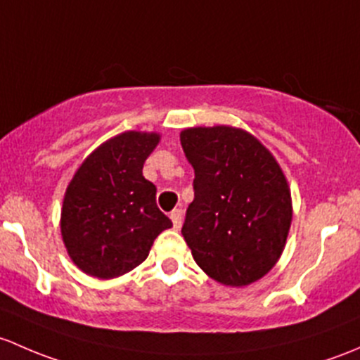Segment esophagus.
I'll list each match as a JSON object with an SVG mask.
<instances>
[{
  "instance_id": "obj_1",
  "label": "esophagus",
  "mask_w": 360,
  "mask_h": 360,
  "mask_svg": "<svg viewBox=\"0 0 360 360\" xmlns=\"http://www.w3.org/2000/svg\"><path fill=\"white\" fill-rule=\"evenodd\" d=\"M169 218H172L173 221V227L179 231V229L181 227V220H184V211L181 210H173L172 213H169Z\"/></svg>"
}]
</instances>
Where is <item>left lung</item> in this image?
Instances as JSON below:
<instances>
[{"mask_svg": "<svg viewBox=\"0 0 360 360\" xmlns=\"http://www.w3.org/2000/svg\"><path fill=\"white\" fill-rule=\"evenodd\" d=\"M181 147L194 168L184 234L195 263L225 286H246L279 260L291 194L274 155L243 129L188 128Z\"/></svg>", "mask_w": 360, "mask_h": 360, "instance_id": "left-lung-1", "label": "left lung"}]
</instances>
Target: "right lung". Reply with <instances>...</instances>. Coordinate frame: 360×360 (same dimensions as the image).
Here are the masks:
<instances>
[{
    "label": "right lung",
    "mask_w": 360,
    "mask_h": 360,
    "mask_svg": "<svg viewBox=\"0 0 360 360\" xmlns=\"http://www.w3.org/2000/svg\"><path fill=\"white\" fill-rule=\"evenodd\" d=\"M158 142L155 133H121L100 146L69 184L62 237L83 272L100 279L123 276L173 225L155 205V185L142 175Z\"/></svg>",
    "instance_id": "1"
}]
</instances>
